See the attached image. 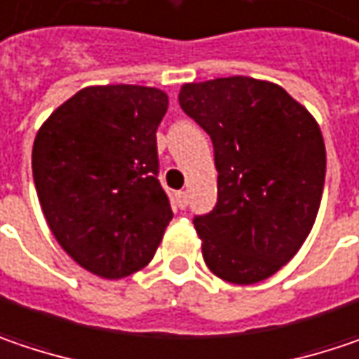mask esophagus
<instances>
[{
  "label": "esophagus",
  "mask_w": 359,
  "mask_h": 359,
  "mask_svg": "<svg viewBox=\"0 0 359 359\" xmlns=\"http://www.w3.org/2000/svg\"><path fill=\"white\" fill-rule=\"evenodd\" d=\"M177 205H179L180 209H184L189 205V193L187 191H179L177 193Z\"/></svg>",
  "instance_id": "34e87169"
}]
</instances>
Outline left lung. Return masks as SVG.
<instances>
[{
    "mask_svg": "<svg viewBox=\"0 0 359 359\" xmlns=\"http://www.w3.org/2000/svg\"><path fill=\"white\" fill-rule=\"evenodd\" d=\"M182 111L209 134L217 203L195 215L205 264L233 285L280 270L306 240L325 184L317 121L283 87L252 76L182 85Z\"/></svg>",
    "mask_w": 359,
    "mask_h": 359,
    "instance_id": "obj_1",
    "label": "left lung"
}]
</instances>
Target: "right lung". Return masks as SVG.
Instances as JSON below:
<instances>
[{"label":"right lung","instance_id":"1","mask_svg":"<svg viewBox=\"0 0 359 359\" xmlns=\"http://www.w3.org/2000/svg\"><path fill=\"white\" fill-rule=\"evenodd\" d=\"M166 109L168 97L154 87H87L34 140V184L48 227L97 276L114 280L142 270L172 219L156 148Z\"/></svg>","mask_w":359,"mask_h":359}]
</instances>
